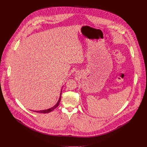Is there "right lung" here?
Listing matches in <instances>:
<instances>
[{"label":"right lung","mask_w":147,"mask_h":147,"mask_svg":"<svg viewBox=\"0 0 147 147\" xmlns=\"http://www.w3.org/2000/svg\"><path fill=\"white\" fill-rule=\"evenodd\" d=\"M61 91H60V96H59V100L57 101V102L56 103V105L55 106H53V107L49 108V109H45V110H42V111H33L34 112H35L36 113H49L51 112H52L53 110H54L56 108H57L58 106H59V104L60 102V100H61Z\"/></svg>","instance_id":"add662e5"}]
</instances>
